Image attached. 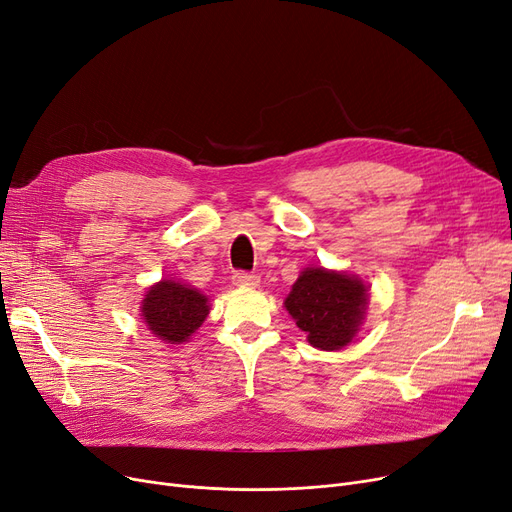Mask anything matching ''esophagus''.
<instances>
[{"label":"esophagus","mask_w":512,"mask_h":512,"mask_svg":"<svg viewBox=\"0 0 512 512\" xmlns=\"http://www.w3.org/2000/svg\"><path fill=\"white\" fill-rule=\"evenodd\" d=\"M232 282H234L236 286H257V284H259V276L249 274V272H236V274L232 276Z\"/></svg>","instance_id":"1"}]
</instances>
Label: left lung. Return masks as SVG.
<instances>
[{
	"instance_id": "8db88e82",
	"label": "left lung",
	"mask_w": 512,
	"mask_h": 512,
	"mask_svg": "<svg viewBox=\"0 0 512 512\" xmlns=\"http://www.w3.org/2000/svg\"><path fill=\"white\" fill-rule=\"evenodd\" d=\"M284 307L305 332L309 345L343 349L358 335L368 307V286L345 272L305 268Z\"/></svg>"
}]
</instances>
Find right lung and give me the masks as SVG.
I'll list each match as a JSON object with an SVG mask.
<instances>
[{
	"instance_id": "1",
	"label": "right lung",
	"mask_w": 512,
	"mask_h": 512,
	"mask_svg": "<svg viewBox=\"0 0 512 512\" xmlns=\"http://www.w3.org/2000/svg\"><path fill=\"white\" fill-rule=\"evenodd\" d=\"M209 309V299L201 291L177 280H161L148 288L140 311L154 337L180 345L205 322Z\"/></svg>"
}]
</instances>
